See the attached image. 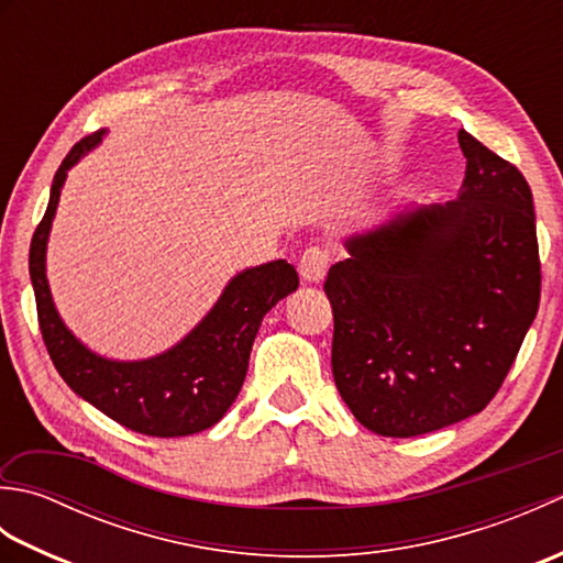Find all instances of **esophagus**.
<instances>
[{
  "label": "esophagus",
  "mask_w": 563,
  "mask_h": 563,
  "mask_svg": "<svg viewBox=\"0 0 563 563\" xmlns=\"http://www.w3.org/2000/svg\"><path fill=\"white\" fill-rule=\"evenodd\" d=\"M329 251L321 246H309L300 256V275L307 283H319L324 280L327 268H329Z\"/></svg>",
  "instance_id": "34e87169"
}]
</instances>
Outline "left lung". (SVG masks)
<instances>
[{"label":"left lung","instance_id":"obj_1","mask_svg":"<svg viewBox=\"0 0 563 563\" xmlns=\"http://www.w3.org/2000/svg\"><path fill=\"white\" fill-rule=\"evenodd\" d=\"M457 200L397 212L345 239L324 290L331 367L367 430L413 438L486 409L540 307L532 190L460 130Z\"/></svg>","mask_w":563,"mask_h":563}]
</instances>
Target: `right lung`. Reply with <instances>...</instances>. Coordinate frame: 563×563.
I'll return each mask as SVG.
<instances>
[{
    "label": "right lung",
    "mask_w": 563,
    "mask_h": 563,
    "mask_svg": "<svg viewBox=\"0 0 563 563\" xmlns=\"http://www.w3.org/2000/svg\"><path fill=\"white\" fill-rule=\"evenodd\" d=\"M103 133L79 140L59 164L47 210L31 239L29 273L45 349L69 389L115 423L154 438L194 435L218 423L234 404L263 317L297 290L300 278L283 258L236 273L186 339L147 361H109L89 351L57 314L45 278V249L67 172L99 145Z\"/></svg>",
    "instance_id": "1"
}]
</instances>
